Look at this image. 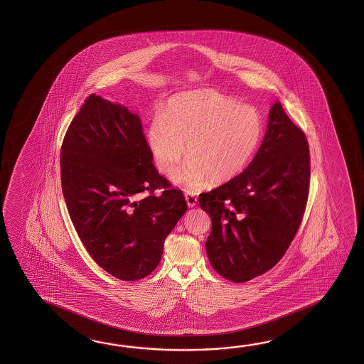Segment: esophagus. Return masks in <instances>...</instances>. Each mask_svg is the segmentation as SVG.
Listing matches in <instances>:
<instances>
[{"instance_id": "obj_1", "label": "esophagus", "mask_w": 364, "mask_h": 364, "mask_svg": "<svg viewBox=\"0 0 364 364\" xmlns=\"http://www.w3.org/2000/svg\"><path fill=\"white\" fill-rule=\"evenodd\" d=\"M186 201H187V205L188 207H195L196 203H198V198L195 196V193H185Z\"/></svg>"}]
</instances>
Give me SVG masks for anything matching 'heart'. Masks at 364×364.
I'll return each mask as SVG.
<instances>
[{"mask_svg":"<svg viewBox=\"0 0 364 364\" xmlns=\"http://www.w3.org/2000/svg\"><path fill=\"white\" fill-rule=\"evenodd\" d=\"M265 134L257 109L217 92L198 90L171 96L148 126V146L159 169L174 176L187 154L181 181L191 188L224 183L252 161Z\"/></svg>","mask_w":364,"mask_h":364,"instance_id":"b5f03b06","label":"heart"}]
</instances>
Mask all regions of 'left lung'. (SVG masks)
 I'll return each instance as SVG.
<instances>
[{"instance_id":"1","label":"left lung","mask_w":364,"mask_h":364,"mask_svg":"<svg viewBox=\"0 0 364 364\" xmlns=\"http://www.w3.org/2000/svg\"><path fill=\"white\" fill-rule=\"evenodd\" d=\"M309 171L304 132L281 102L273 104L254 160L235 178L199 195L212 218L207 255L220 276L247 282L279 263L302 223Z\"/></svg>"}]
</instances>
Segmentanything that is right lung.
Here are the masks:
<instances>
[{
    "label": "right lung",
    "instance_id": "right-lung-1",
    "mask_svg": "<svg viewBox=\"0 0 364 364\" xmlns=\"http://www.w3.org/2000/svg\"><path fill=\"white\" fill-rule=\"evenodd\" d=\"M152 160L139 116L93 93L62 141L70 218L93 260L122 281L155 271L165 238L187 210L182 191L171 188Z\"/></svg>",
    "mask_w": 364,
    "mask_h": 364
}]
</instances>
